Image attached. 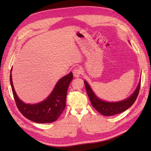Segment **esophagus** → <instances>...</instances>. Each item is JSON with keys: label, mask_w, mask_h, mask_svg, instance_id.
Returning a JSON list of instances; mask_svg holds the SVG:
<instances>
[{"label": "esophagus", "mask_w": 151, "mask_h": 151, "mask_svg": "<svg viewBox=\"0 0 151 151\" xmlns=\"http://www.w3.org/2000/svg\"><path fill=\"white\" fill-rule=\"evenodd\" d=\"M81 72H82V70L78 68V67H76L73 69V76H75V77H79L80 75H81Z\"/></svg>", "instance_id": "1"}]
</instances>
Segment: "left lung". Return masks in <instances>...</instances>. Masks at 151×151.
<instances>
[{
  "label": "left lung",
  "mask_w": 151,
  "mask_h": 151,
  "mask_svg": "<svg viewBox=\"0 0 151 151\" xmlns=\"http://www.w3.org/2000/svg\"><path fill=\"white\" fill-rule=\"evenodd\" d=\"M84 84L87 94L93 107L100 114L106 115V116H111V115L118 114L124 111L134 103L139 94L141 81L139 82V84L135 91L130 97L127 99L126 100L116 102H108L101 100L93 92L90 86L86 81H84Z\"/></svg>",
  "instance_id": "8db88e82"
}]
</instances>
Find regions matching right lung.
I'll list each match as a JSON object with an SVG mask.
<instances>
[{
  "label": "right lung",
  "instance_id": "1",
  "mask_svg": "<svg viewBox=\"0 0 151 151\" xmlns=\"http://www.w3.org/2000/svg\"><path fill=\"white\" fill-rule=\"evenodd\" d=\"M10 72L11 87L15 104L22 115L32 121L38 123H50L56 121L65 108L66 97L68 87L73 78V73L63 76L58 82L54 90L46 100L36 104H27L17 97L13 86Z\"/></svg>",
  "mask_w": 151,
  "mask_h": 151
}]
</instances>
